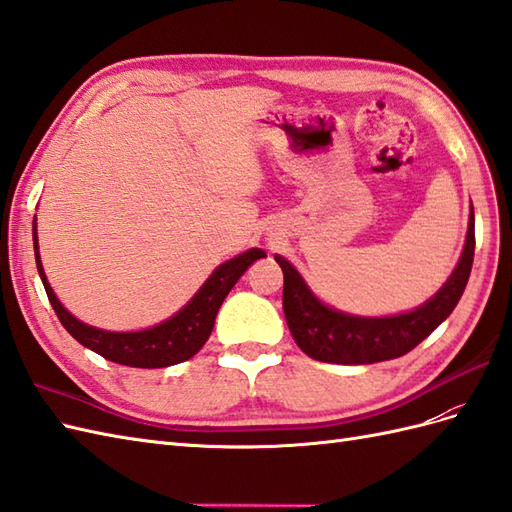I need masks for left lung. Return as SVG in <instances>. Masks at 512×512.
Here are the masks:
<instances>
[{"label": "left lung", "instance_id": "left-lung-1", "mask_svg": "<svg viewBox=\"0 0 512 512\" xmlns=\"http://www.w3.org/2000/svg\"><path fill=\"white\" fill-rule=\"evenodd\" d=\"M474 207L469 214L467 240L450 279L428 303L389 318H361L326 307L313 296L298 270L274 255L283 270V313L298 348L316 361L365 365L406 355L450 316L461 300L474 264Z\"/></svg>", "mask_w": 512, "mask_h": 512}]
</instances>
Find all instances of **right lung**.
<instances>
[{
	"mask_svg": "<svg viewBox=\"0 0 512 512\" xmlns=\"http://www.w3.org/2000/svg\"><path fill=\"white\" fill-rule=\"evenodd\" d=\"M34 255H36V268L41 274V281L45 285V292L51 307H54L58 320L62 322L77 342L90 348L103 359L129 365V368H168L181 361H188L196 352L203 348L207 337L212 335L216 313L227 298L231 287L238 283V279L248 270L253 261L266 257L261 248H251L238 257H233L225 264H220L212 277H209L201 290L192 296L190 303L179 309L173 318L166 322L151 326V329L134 331V333H114L95 329L77 320L75 316L62 307L56 298L54 290L45 277V270L41 264V255H38V235H36V216H34Z\"/></svg>",
	"mask_w": 512,
	"mask_h": 512,
	"instance_id": "right-lung-1",
	"label": "right lung"
}]
</instances>
